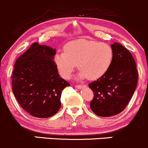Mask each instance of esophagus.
Listing matches in <instances>:
<instances>
[{
    "instance_id": "obj_1",
    "label": "esophagus",
    "mask_w": 148,
    "mask_h": 148,
    "mask_svg": "<svg viewBox=\"0 0 148 148\" xmlns=\"http://www.w3.org/2000/svg\"><path fill=\"white\" fill-rule=\"evenodd\" d=\"M86 86L85 84H82H82H77V85L75 86V87L77 88H83Z\"/></svg>"
}]
</instances>
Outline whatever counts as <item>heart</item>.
<instances>
[{
    "label": "heart",
    "mask_w": 148,
    "mask_h": 148,
    "mask_svg": "<svg viewBox=\"0 0 148 148\" xmlns=\"http://www.w3.org/2000/svg\"><path fill=\"white\" fill-rule=\"evenodd\" d=\"M113 57V50L110 45L82 38L68 43L64 52L56 55L55 63L63 78L70 77L78 64L81 77L97 79L108 71Z\"/></svg>",
    "instance_id": "b5f03b06"
}]
</instances>
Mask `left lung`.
I'll return each mask as SVG.
<instances>
[{
  "label": "left lung",
  "mask_w": 148,
  "mask_h": 148,
  "mask_svg": "<svg viewBox=\"0 0 148 148\" xmlns=\"http://www.w3.org/2000/svg\"><path fill=\"white\" fill-rule=\"evenodd\" d=\"M114 57L110 69L88 86L93 92L90 107L95 114L111 116L123 111L138 84V70L131 53L120 43L111 45Z\"/></svg>",
  "instance_id": "1"
}]
</instances>
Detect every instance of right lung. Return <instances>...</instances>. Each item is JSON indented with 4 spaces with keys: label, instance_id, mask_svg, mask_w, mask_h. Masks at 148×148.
<instances>
[{
    "label": "right lung",
    "instance_id": "add662e5",
    "mask_svg": "<svg viewBox=\"0 0 148 148\" xmlns=\"http://www.w3.org/2000/svg\"><path fill=\"white\" fill-rule=\"evenodd\" d=\"M56 53V49L34 43L14 63L12 92L20 106L36 117L56 114L61 107L62 91L70 86L58 74Z\"/></svg>",
    "mask_w": 148,
    "mask_h": 148
}]
</instances>
